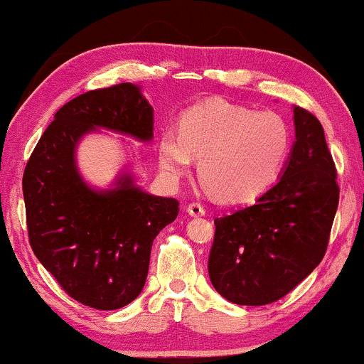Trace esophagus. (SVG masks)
Instances as JSON below:
<instances>
[{
  "label": "esophagus",
  "mask_w": 364,
  "mask_h": 364,
  "mask_svg": "<svg viewBox=\"0 0 364 364\" xmlns=\"http://www.w3.org/2000/svg\"><path fill=\"white\" fill-rule=\"evenodd\" d=\"M186 212L191 217H203V215H205V208L200 205V203H190V205L186 207Z\"/></svg>",
  "instance_id": "esophagus-1"
}]
</instances>
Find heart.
Here are the masks:
<instances>
[{"label": "heart", "mask_w": 364, "mask_h": 364, "mask_svg": "<svg viewBox=\"0 0 364 364\" xmlns=\"http://www.w3.org/2000/svg\"><path fill=\"white\" fill-rule=\"evenodd\" d=\"M289 152V129L279 114L255 112L228 101H207L179 118V133L164 129L157 157L162 173L179 179L198 159L208 193L240 203L265 191Z\"/></svg>", "instance_id": "heart-1"}]
</instances>
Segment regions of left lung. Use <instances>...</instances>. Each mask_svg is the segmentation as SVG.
Wrapping results in <instances>:
<instances>
[{
    "label": "left lung",
    "instance_id": "8db88e82",
    "mask_svg": "<svg viewBox=\"0 0 364 364\" xmlns=\"http://www.w3.org/2000/svg\"><path fill=\"white\" fill-rule=\"evenodd\" d=\"M292 112L296 140L277 183L252 205L215 219L210 282L243 306L277 301L316 269L339 205L336 164L320 121L303 107Z\"/></svg>",
    "mask_w": 364,
    "mask_h": 364
}]
</instances>
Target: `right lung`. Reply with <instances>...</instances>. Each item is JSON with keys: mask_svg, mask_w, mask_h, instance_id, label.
<instances>
[{"mask_svg": "<svg viewBox=\"0 0 364 364\" xmlns=\"http://www.w3.org/2000/svg\"><path fill=\"white\" fill-rule=\"evenodd\" d=\"M101 129L152 141L154 107L140 85L90 90L65 104L36 145L22 185L37 260L78 303L118 310L144 289L154 240L179 208L178 200L145 191L129 162L106 188L83 178L78 145Z\"/></svg>", "mask_w": 364, "mask_h": 364, "instance_id": "right-lung-1", "label": "right lung"}]
</instances>
